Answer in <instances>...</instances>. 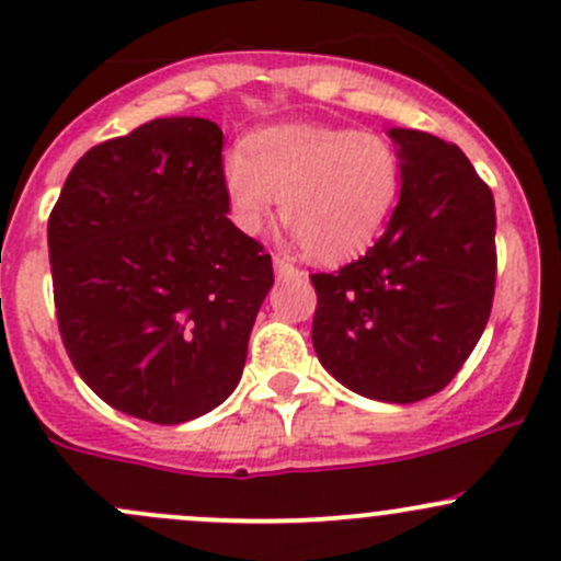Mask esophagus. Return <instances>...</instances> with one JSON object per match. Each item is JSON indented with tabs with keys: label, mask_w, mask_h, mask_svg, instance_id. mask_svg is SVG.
<instances>
[{
	"label": "esophagus",
	"mask_w": 561,
	"mask_h": 561,
	"mask_svg": "<svg viewBox=\"0 0 561 561\" xmlns=\"http://www.w3.org/2000/svg\"><path fill=\"white\" fill-rule=\"evenodd\" d=\"M274 268H276V274H279V276H293V274H298V265L293 263V260L279 257V254H276V257H274Z\"/></svg>",
	"instance_id": "esophagus-1"
}]
</instances>
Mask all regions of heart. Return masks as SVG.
Segmentation results:
<instances>
[{
    "mask_svg": "<svg viewBox=\"0 0 561 561\" xmlns=\"http://www.w3.org/2000/svg\"><path fill=\"white\" fill-rule=\"evenodd\" d=\"M225 190L249 233L285 197V222L317 260L364 252L386 228L401 190L399 149L371 129L282 124L254 133L222 162Z\"/></svg>",
    "mask_w": 561,
    "mask_h": 561,
    "instance_id": "obj_1",
    "label": "heart"
}]
</instances>
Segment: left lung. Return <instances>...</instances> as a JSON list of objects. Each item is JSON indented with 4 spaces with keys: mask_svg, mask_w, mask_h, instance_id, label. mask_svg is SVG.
Here are the masks:
<instances>
[{
    "mask_svg": "<svg viewBox=\"0 0 561 561\" xmlns=\"http://www.w3.org/2000/svg\"><path fill=\"white\" fill-rule=\"evenodd\" d=\"M401 195L377 244L333 274H312V344L355 393L393 404L428 399L478 344L496 282L489 184L456 144L390 129Z\"/></svg>",
    "mask_w": 561,
    "mask_h": 561,
    "instance_id": "8db88e82",
    "label": "left lung"
}]
</instances>
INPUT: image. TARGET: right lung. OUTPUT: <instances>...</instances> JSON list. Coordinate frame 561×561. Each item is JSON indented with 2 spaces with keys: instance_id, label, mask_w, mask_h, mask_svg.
<instances>
[{
  "instance_id": "obj_1",
  "label": "right lung",
  "mask_w": 561,
  "mask_h": 561,
  "mask_svg": "<svg viewBox=\"0 0 561 561\" xmlns=\"http://www.w3.org/2000/svg\"><path fill=\"white\" fill-rule=\"evenodd\" d=\"M222 129L154 118L89 149L48 217L61 342L124 415L192 421L239 386L274 265L228 219Z\"/></svg>"
}]
</instances>
